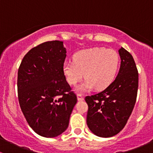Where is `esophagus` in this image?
<instances>
[{"label":"esophagus","instance_id":"obj_1","mask_svg":"<svg viewBox=\"0 0 153 153\" xmlns=\"http://www.w3.org/2000/svg\"><path fill=\"white\" fill-rule=\"evenodd\" d=\"M77 98H78V100L79 101H84V97H83V95L81 94H78L77 95Z\"/></svg>","mask_w":153,"mask_h":153}]
</instances>
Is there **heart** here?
I'll return each mask as SVG.
<instances>
[{
  "label": "heart",
  "instance_id": "obj_1",
  "mask_svg": "<svg viewBox=\"0 0 153 153\" xmlns=\"http://www.w3.org/2000/svg\"><path fill=\"white\" fill-rule=\"evenodd\" d=\"M120 64L118 52L104 47L84 49L73 55V61L63 64V72L67 82L75 85L83 77L86 80L76 88L78 92L95 89L102 90L115 80Z\"/></svg>",
  "mask_w": 153,
  "mask_h": 153
}]
</instances>
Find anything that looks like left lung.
Instances as JSON below:
<instances>
[{
	"label": "left lung",
	"mask_w": 153,
	"mask_h": 153,
	"mask_svg": "<svg viewBox=\"0 0 153 153\" xmlns=\"http://www.w3.org/2000/svg\"><path fill=\"white\" fill-rule=\"evenodd\" d=\"M118 52L121 67L115 81L102 92L85 98L88 127L102 138L114 136L122 130L136 101L138 73L135 61L123 47Z\"/></svg>",
	"instance_id": "obj_1"
}]
</instances>
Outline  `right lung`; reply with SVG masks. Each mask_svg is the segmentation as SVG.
I'll use <instances>...</instances> for the list:
<instances>
[{"mask_svg": "<svg viewBox=\"0 0 153 153\" xmlns=\"http://www.w3.org/2000/svg\"><path fill=\"white\" fill-rule=\"evenodd\" d=\"M64 42L52 41L32 48L18 72V101L31 128L54 138L67 129L77 96L63 72L67 55Z\"/></svg>", "mask_w": 153, "mask_h": 153, "instance_id": "obj_1", "label": "right lung"}]
</instances>
